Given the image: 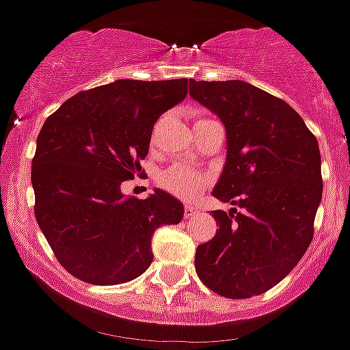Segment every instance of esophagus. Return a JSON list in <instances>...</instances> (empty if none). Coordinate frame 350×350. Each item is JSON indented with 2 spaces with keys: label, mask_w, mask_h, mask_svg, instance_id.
<instances>
[{
  "label": "esophagus",
  "mask_w": 350,
  "mask_h": 350,
  "mask_svg": "<svg viewBox=\"0 0 350 350\" xmlns=\"http://www.w3.org/2000/svg\"><path fill=\"white\" fill-rule=\"evenodd\" d=\"M196 213H197V209L193 206H185V207H183V216H185V217H192Z\"/></svg>",
  "instance_id": "esophagus-1"
}]
</instances>
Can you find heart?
<instances>
[{
	"label": "heart",
	"instance_id": "b5f03b06",
	"mask_svg": "<svg viewBox=\"0 0 350 350\" xmlns=\"http://www.w3.org/2000/svg\"><path fill=\"white\" fill-rule=\"evenodd\" d=\"M161 189L183 200H193L209 183V176L197 168L175 163L158 176Z\"/></svg>",
	"mask_w": 350,
	"mask_h": 350
}]
</instances>
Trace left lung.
<instances>
[{
  "mask_svg": "<svg viewBox=\"0 0 350 350\" xmlns=\"http://www.w3.org/2000/svg\"><path fill=\"white\" fill-rule=\"evenodd\" d=\"M189 93L226 127V165L213 196L240 207L213 211L219 228L197 247L196 272L224 297L258 296L313 240L323 192L317 137L289 103L247 81L190 79Z\"/></svg>",
  "mask_w": 350,
  "mask_h": 350,
  "instance_id": "8db88e82",
  "label": "left lung"
}]
</instances>
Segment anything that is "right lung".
<instances>
[{
	"instance_id": "right-lung-1",
	"label": "right lung",
	"mask_w": 350,
	"mask_h": 350,
	"mask_svg": "<svg viewBox=\"0 0 350 350\" xmlns=\"http://www.w3.org/2000/svg\"><path fill=\"white\" fill-rule=\"evenodd\" d=\"M189 79H117L76 93L46 119L32 160L36 219L59 264L96 286L139 278L153 262L151 238L178 224L182 202L163 190L126 197L141 175L153 126L182 102Z\"/></svg>"
}]
</instances>
